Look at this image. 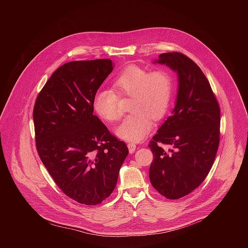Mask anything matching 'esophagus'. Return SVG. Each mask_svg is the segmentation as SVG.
Returning a JSON list of instances; mask_svg holds the SVG:
<instances>
[{"mask_svg": "<svg viewBox=\"0 0 248 248\" xmlns=\"http://www.w3.org/2000/svg\"><path fill=\"white\" fill-rule=\"evenodd\" d=\"M128 148H129V152L131 154H134L137 149V145L135 143H128Z\"/></svg>", "mask_w": 248, "mask_h": 248, "instance_id": "obj_1", "label": "esophagus"}]
</instances>
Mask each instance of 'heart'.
I'll return each mask as SVG.
<instances>
[{"label": "heart", "instance_id": "1", "mask_svg": "<svg viewBox=\"0 0 248 248\" xmlns=\"http://www.w3.org/2000/svg\"><path fill=\"white\" fill-rule=\"evenodd\" d=\"M113 90H100L93 99L97 114L109 122L122 116L118 97H132L129 109L132 111L116 134L131 142L144 140L153 128V120L161 119L169 109L174 93V77L165 69L147 71L138 66H129L112 83Z\"/></svg>", "mask_w": 248, "mask_h": 248}]
</instances>
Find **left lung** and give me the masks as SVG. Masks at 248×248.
<instances>
[{"label":"left lung","instance_id":"left-lung-1","mask_svg":"<svg viewBox=\"0 0 248 248\" xmlns=\"http://www.w3.org/2000/svg\"><path fill=\"white\" fill-rule=\"evenodd\" d=\"M154 63L166 65L178 76L176 106L148 145L154 155L149 177L169 200L198 188L212 168L219 143L220 108L211 86L189 57L167 52ZM158 143L168 144L164 150Z\"/></svg>","mask_w":248,"mask_h":248}]
</instances>
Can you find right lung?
<instances>
[{
    "mask_svg": "<svg viewBox=\"0 0 248 248\" xmlns=\"http://www.w3.org/2000/svg\"><path fill=\"white\" fill-rule=\"evenodd\" d=\"M114 64L72 61L52 73L33 108L38 155L58 187L86 205L102 202L115 188L129 154L93 115V99Z\"/></svg>",
    "mask_w": 248,
    "mask_h": 248,
    "instance_id": "right-lung-1",
    "label": "right lung"
}]
</instances>
